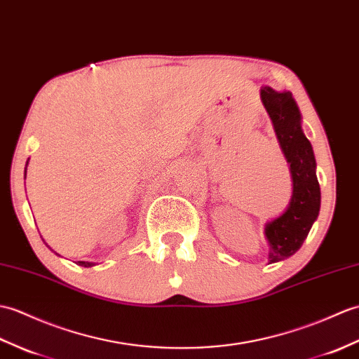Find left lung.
Instances as JSON below:
<instances>
[{"instance_id": "1", "label": "left lung", "mask_w": 359, "mask_h": 359, "mask_svg": "<svg viewBox=\"0 0 359 359\" xmlns=\"http://www.w3.org/2000/svg\"><path fill=\"white\" fill-rule=\"evenodd\" d=\"M262 102L273 123L275 135L290 163L294 191L287 210L280 217L266 223L264 234L269 241V264L294 255L318 217L321 193L316 179V162L311 142L302 130V114L290 91L262 88Z\"/></svg>"}]
</instances>
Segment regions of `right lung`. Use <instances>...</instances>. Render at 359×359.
Instances as JSON below:
<instances>
[{"label": "right lung", "instance_id": "obj_1", "mask_svg": "<svg viewBox=\"0 0 359 359\" xmlns=\"http://www.w3.org/2000/svg\"><path fill=\"white\" fill-rule=\"evenodd\" d=\"M26 168H27V166H26ZM78 264L84 266V268H91V266H95L93 263H90V262H78Z\"/></svg>", "mask_w": 359, "mask_h": 359}]
</instances>
